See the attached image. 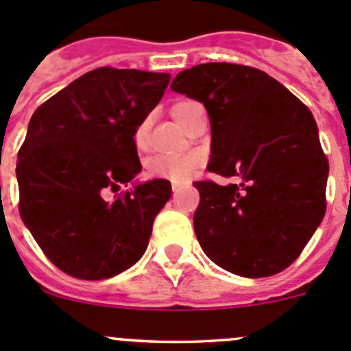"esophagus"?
Here are the masks:
<instances>
[{
	"mask_svg": "<svg viewBox=\"0 0 351 351\" xmlns=\"http://www.w3.org/2000/svg\"><path fill=\"white\" fill-rule=\"evenodd\" d=\"M181 186H184V182H172V191H178Z\"/></svg>",
	"mask_w": 351,
	"mask_h": 351,
	"instance_id": "obj_1",
	"label": "esophagus"
}]
</instances>
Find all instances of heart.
<instances>
[{
    "mask_svg": "<svg viewBox=\"0 0 351 351\" xmlns=\"http://www.w3.org/2000/svg\"><path fill=\"white\" fill-rule=\"evenodd\" d=\"M195 101L182 100L172 107L173 119L178 121L179 125H184L186 117L190 114L191 108L195 107ZM135 145L137 149H144L145 142H147V126L142 123L137 130H135ZM200 163V158L197 154H181V156H165V154H156L151 156L145 161V176L149 179H165V181L172 182H182L190 178L195 167Z\"/></svg>",
    "mask_w": 351,
    "mask_h": 351,
    "instance_id": "b5f03b06",
    "label": "heart"
}]
</instances>
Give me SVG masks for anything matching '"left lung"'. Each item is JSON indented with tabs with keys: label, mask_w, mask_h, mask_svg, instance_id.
Here are the masks:
<instances>
[{
	"label": "left lung",
	"mask_w": 351,
	"mask_h": 351,
	"mask_svg": "<svg viewBox=\"0 0 351 351\" xmlns=\"http://www.w3.org/2000/svg\"><path fill=\"white\" fill-rule=\"evenodd\" d=\"M170 88L207 108V170L237 179L193 184L200 193L193 226L204 253L244 278L285 271L327 209L328 160L311 110L265 71L244 64H197Z\"/></svg>",
	"instance_id": "1"
}]
</instances>
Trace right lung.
Returning a JSON list of instances; mask_svg holds the SVG:
<instances>
[{
  "mask_svg": "<svg viewBox=\"0 0 351 351\" xmlns=\"http://www.w3.org/2000/svg\"><path fill=\"white\" fill-rule=\"evenodd\" d=\"M170 73L101 66L35 110L19 149V213L56 267L107 280L144 255L170 181L114 195L142 170L135 130L161 100Z\"/></svg>",
  "mask_w": 351,
  "mask_h": 351,
  "instance_id": "add662e5",
  "label": "right lung"
}]
</instances>
